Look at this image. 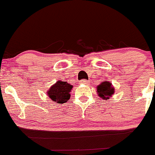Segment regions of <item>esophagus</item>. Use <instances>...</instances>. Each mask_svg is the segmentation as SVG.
Masks as SVG:
<instances>
[{
	"instance_id": "esophagus-1",
	"label": "esophagus",
	"mask_w": 155,
	"mask_h": 155,
	"mask_svg": "<svg viewBox=\"0 0 155 155\" xmlns=\"http://www.w3.org/2000/svg\"><path fill=\"white\" fill-rule=\"evenodd\" d=\"M88 81H86V80H82V81H79V84H86V85H87L88 84Z\"/></svg>"
}]
</instances>
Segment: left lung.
I'll return each mask as SVG.
<instances>
[{
  "label": "left lung",
  "instance_id": "1",
  "mask_svg": "<svg viewBox=\"0 0 155 155\" xmlns=\"http://www.w3.org/2000/svg\"><path fill=\"white\" fill-rule=\"evenodd\" d=\"M97 93L100 98L103 100H107L111 98L115 93V88L111 82L109 81H104L99 85L96 87Z\"/></svg>",
  "mask_w": 155,
  "mask_h": 155
}]
</instances>
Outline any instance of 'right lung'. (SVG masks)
Masks as SVG:
<instances>
[{
	"instance_id": "right-lung-1",
	"label": "right lung",
	"mask_w": 155,
	"mask_h": 155,
	"mask_svg": "<svg viewBox=\"0 0 155 155\" xmlns=\"http://www.w3.org/2000/svg\"><path fill=\"white\" fill-rule=\"evenodd\" d=\"M73 89L72 84L67 81H57L47 91V96L51 101L57 104L67 102L71 98V91Z\"/></svg>"
}]
</instances>
